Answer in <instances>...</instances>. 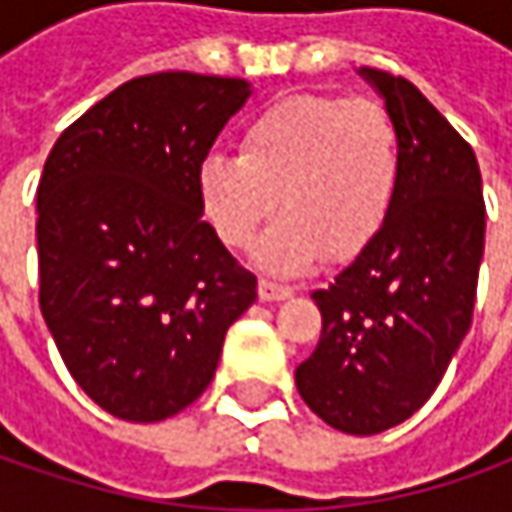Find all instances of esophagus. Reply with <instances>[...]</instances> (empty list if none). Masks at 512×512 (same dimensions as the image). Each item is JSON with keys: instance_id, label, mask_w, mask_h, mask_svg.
I'll use <instances>...</instances> for the list:
<instances>
[{"instance_id": "1", "label": "esophagus", "mask_w": 512, "mask_h": 512, "mask_svg": "<svg viewBox=\"0 0 512 512\" xmlns=\"http://www.w3.org/2000/svg\"><path fill=\"white\" fill-rule=\"evenodd\" d=\"M259 296L265 302H282V299H290L293 296V287L282 285V282H273V279H262L259 282Z\"/></svg>"}]
</instances>
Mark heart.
Returning <instances> with one entry per match:
<instances>
[{
	"mask_svg": "<svg viewBox=\"0 0 512 512\" xmlns=\"http://www.w3.org/2000/svg\"><path fill=\"white\" fill-rule=\"evenodd\" d=\"M402 176V133L376 99L325 93L265 108L242 133L239 156H207L199 193L222 242L247 247L267 219L285 213L256 247L270 270L293 273L322 250L359 253L384 225Z\"/></svg>",
	"mask_w": 512,
	"mask_h": 512,
	"instance_id": "b5f03b06",
	"label": "heart"
}]
</instances>
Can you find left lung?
<instances>
[{"mask_svg":"<svg viewBox=\"0 0 512 512\" xmlns=\"http://www.w3.org/2000/svg\"><path fill=\"white\" fill-rule=\"evenodd\" d=\"M402 133V176L379 233L313 293L322 339L296 367L305 404L330 427L373 436L410 419L470 330L484 256L473 148L402 76L359 70Z\"/></svg>","mask_w":512,"mask_h":512,"instance_id":"obj_1","label":"left lung"}]
</instances>
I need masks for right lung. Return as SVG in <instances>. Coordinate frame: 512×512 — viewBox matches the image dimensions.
Returning <instances> with one entry per match:
<instances>
[{
    "instance_id": "obj_1",
    "label": "right lung",
    "mask_w": 512,
    "mask_h": 512,
    "mask_svg": "<svg viewBox=\"0 0 512 512\" xmlns=\"http://www.w3.org/2000/svg\"><path fill=\"white\" fill-rule=\"evenodd\" d=\"M245 79H130L50 150L36 190L39 307L70 376L125 422H162L216 373L256 276L202 219L199 168Z\"/></svg>"
}]
</instances>
